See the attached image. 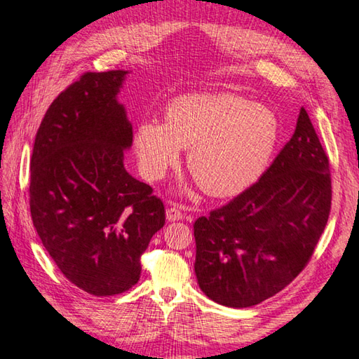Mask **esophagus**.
<instances>
[{"label":"esophagus","instance_id":"34e87169","mask_svg":"<svg viewBox=\"0 0 359 359\" xmlns=\"http://www.w3.org/2000/svg\"><path fill=\"white\" fill-rule=\"evenodd\" d=\"M184 218V212L180 210L179 205H169L166 209V220L168 222H179Z\"/></svg>","mask_w":359,"mask_h":359}]
</instances>
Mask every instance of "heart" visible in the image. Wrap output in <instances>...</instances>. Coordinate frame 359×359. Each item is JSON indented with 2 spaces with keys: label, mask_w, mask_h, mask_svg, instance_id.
Instances as JSON below:
<instances>
[{
  "label": "heart",
  "mask_w": 359,
  "mask_h": 359,
  "mask_svg": "<svg viewBox=\"0 0 359 359\" xmlns=\"http://www.w3.org/2000/svg\"><path fill=\"white\" fill-rule=\"evenodd\" d=\"M280 125L269 107L228 92L187 93L166 107V123L141 120L135 131L139 168L161 179L188 149L187 166L212 198L238 196L257 182L277 147Z\"/></svg>",
  "instance_id": "b5f03b06"
}]
</instances>
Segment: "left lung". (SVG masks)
<instances>
[{
  "label": "left lung",
  "instance_id": "8db88e82",
  "mask_svg": "<svg viewBox=\"0 0 359 359\" xmlns=\"http://www.w3.org/2000/svg\"><path fill=\"white\" fill-rule=\"evenodd\" d=\"M331 210L330 161L306 109L257 184L193 224L198 285L217 304L252 307L304 269Z\"/></svg>",
  "mask_w": 359,
  "mask_h": 359
}]
</instances>
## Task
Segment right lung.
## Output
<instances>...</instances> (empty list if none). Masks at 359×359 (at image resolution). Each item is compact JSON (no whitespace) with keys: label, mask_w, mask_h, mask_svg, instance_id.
Returning a JSON list of instances; mask_svg holds the SVG:
<instances>
[{"label":"right lung","mask_w":359,"mask_h":359,"mask_svg":"<svg viewBox=\"0 0 359 359\" xmlns=\"http://www.w3.org/2000/svg\"><path fill=\"white\" fill-rule=\"evenodd\" d=\"M128 71L87 72L60 93L36 133L29 209L58 269L83 291L114 296L141 277V255L165 224L151 187L125 169L133 125L118 102Z\"/></svg>","instance_id":"obj_1"}]
</instances>
